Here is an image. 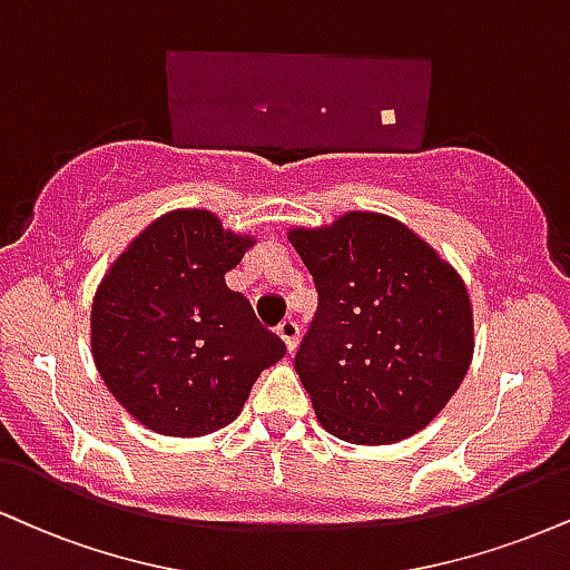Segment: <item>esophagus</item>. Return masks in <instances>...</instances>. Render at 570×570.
I'll list each match as a JSON object with an SVG mask.
<instances>
[{
  "label": "esophagus",
  "instance_id": "esophagus-1",
  "mask_svg": "<svg viewBox=\"0 0 570 570\" xmlns=\"http://www.w3.org/2000/svg\"><path fill=\"white\" fill-rule=\"evenodd\" d=\"M278 337L284 340L286 351L294 353V351H297V345H299V326L294 324V321H284V324L278 326Z\"/></svg>",
  "mask_w": 570,
  "mask_h": 570
}]
</instances>
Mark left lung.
<instances>
[{
	"mask_svg": "<svg viewBox=\"0 0 570 570\" xmlns=\"http://www.w3.org/2000/svg\"><path fill=\"white\" fill-rule=\"evenodd\" d=\"M289 242L318 289L294 368L321 428L358 445L395 443L428 428L475 351L459 273L380 212L292 228Z\"/></svg>",
	"mask_w": 570,
	"mask_h": 570,
	"instance_id": "left-lung-1",
	"label": "left lung"
}]
</instances>
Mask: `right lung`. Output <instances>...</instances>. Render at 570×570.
Segmentation results:
<instances>
[{"label": "right lung", "mask_w": 570, "mask_h": 570, "mask_svg": "<svg viewBox=\"0 0 570 570\" xmlns=\"http://www.w3.org/2000/svg\"><path fill=\"white\" fill-rule=\"evenodd\" d=\"M255 246L207 209L148 225L102 276L89 315L108 393L148 430L198 438L242 414L263 368L284 358L225 273Z\"/></svg>", "instance_id": "right-lung-1"}]
</instances>
